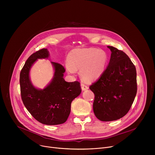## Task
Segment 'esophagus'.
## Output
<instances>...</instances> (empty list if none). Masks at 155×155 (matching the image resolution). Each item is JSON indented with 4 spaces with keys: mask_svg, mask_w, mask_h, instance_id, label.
Wrapping results in <instances>:
<instances>
[{
    "mask_svg": "<svg viewBox=\"0 0 155 155\" xmlns=\"http://www.w3.org/2000/svg\"><path fill=\"white\" fill-rule=\"evenodd\" d=\"M81 88H82V91H86L88 88V87L87 85L82 83V84H81Z\"/></svg>",
    "mask_w": 155,
    "mask_h": 155,
    "instance_id": "obj_1",
    "label": "esophagus"
}]
</instances>
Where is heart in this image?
I'll list each match as a JSON object with an SVG mask.
<instances>
[{"instance_id":"obj_1","label":"heart","mask_w":155,"mask_h":155,"mask_svg":"<svg viewBox=\"0 0 155 155\" xmlns=\"http://www.w3.org/2000/svg\"><path fill=\"white\" fill-rule=\"evenodd\" d=\"M69 64L66 68L69 73L80 69V74L85 82H91L100 78L108 63V56L104 51L97 48L75 49L68 56Z\"/></svg>"}]
</instances>
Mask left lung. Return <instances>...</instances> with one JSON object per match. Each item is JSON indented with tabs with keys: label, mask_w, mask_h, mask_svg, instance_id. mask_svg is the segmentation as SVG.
<instances>
[{
	"label": "left lung",
	"mask_w": 155,
	"mask_h": 155,
	"mask_svg": "<svg viewBox=\"0 0 155 155\" xmlns=\"http://www.w3.org/2000/svg\"><path fill=\"white\" fill-rule=\"evenodd\" d=\"M111 51L109 64L102 76L89 88L95 95L93 110L102 121L124 117L137 93L136 67L123 51L107 46Z\"/></svg>",
	"instance_id": "8db88e82"
}]
</instances>
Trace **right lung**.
Wrapping results in <instances>:
<instances>
[{
  "instance_id": "1",
  "label": "right lung",
  "mask_w": 155,
  "mask_h": 155,
  "mask_svg": "<svg viewBox=\"0 0 155 155\" xmlns=\"http://www.w3.org/2000/svg\"><path fill=\"white\" fill-rule=\"evenodd\" d=\"M47 49L32 54L20 73L21 98L24 106L33 117L46 125H58L67 121L70 113L71 103L82 92L80 82H67L63 78L64 68L58 63L51 62L54 75L45 88L38 89L32 84L29 71L38 59L48 58Z\"/></svg>"
}]
</instances>
